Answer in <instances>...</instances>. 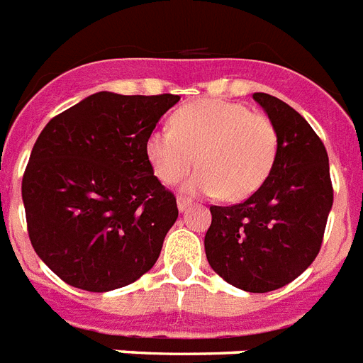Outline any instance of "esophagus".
<instances>
[{
  "label": "esophagus",
  "instance_id": "1",
  "mask_svg": "<svg viewBox=\"0 0 363 363\" xmlns=\"http://www.w3.org/2000/svg\"><path fill=\"white\" fill-rule=\"evenodd\" d=\"M191 206H193V200L187 199V196H178V210L179 211L189 210Z\"/></svg>",
  "mask_w": 363,
  "mask_h": 363
}]
</instances>
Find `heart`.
<instances>
[{
	"label": "heart",
	"instance_id": "1",
	"mask_svg": "<svg viewBox=\"0 0 363 363\" xmlns=\"http://www.w3.org/2000/svg\"><path fill=\"white\" fill-rule=\"evenodd\" d=\"M146 157L163 184L185 182L195 193H217L225 200L251 196L268 179L279 152V133L266 114L245 104L204 99L174 112L170 127L147 135Z\"/></svg>",
	"mask_w": 363,
	"mask_h": 363
}]
</instances>
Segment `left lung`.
I'll list each match as a JSON object with an SVG mask.
<instances>
[{
    "label": "left lung",
    "instance_id": "left-lung-1",
    "mask_svg": "<svg viewBox=\"0 0 363 363\" xmlns=\"http://www.w3.org/2000/svg\"><path fill=\"white\" fill-rule=\"evenodd\" d=\"M279 133L268 179L245 202L211 206L206 259L216 274L245 292H269L303 274L323 245L333 204L328 153L296 110L253 94Z\"/></svg>",
    "mask_w": 363,
    "mask_h": 363
}]
</instances>
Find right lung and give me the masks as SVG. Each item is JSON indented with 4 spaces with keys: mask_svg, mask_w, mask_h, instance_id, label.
<instances>
[{
    "mask_svg": "<svg viewBox=\"0 0 363 363\" xmlns=\"http://www.w3.org/2000/svg\"><path fill=\"white\" fill-rule=\"evenodd\" d=\"M178 101L99 91L40 131L22 178L28 234L67 285L108 292L157 262L178 206L144 144Z\"/></svg>",
    "mask_w": 363,
    "mask_h": 363,
    "instance_id": "add662e5",
    "label": "right lung"
}]
</instances>
